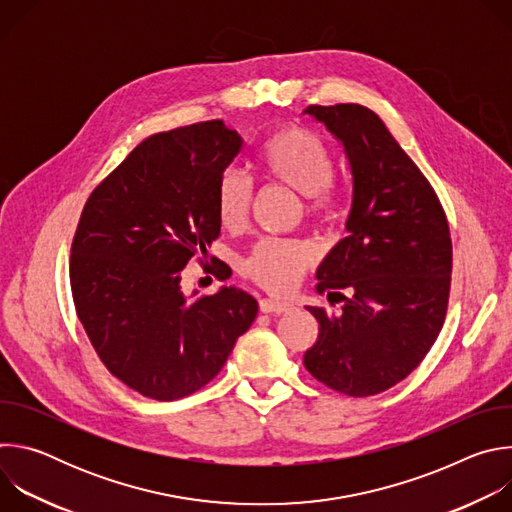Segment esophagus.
I'll return each instance as SVG.
<instances>
[{
  "label": "esophagus",
  "instance_id": "obj_1",
  "mask_svg": "<svg viewBox=\"0 0 512 512\" xmlns=\"http://www.w3.org/2000/svg\"><path fill=\"white\" fill-rule=\"evenodd\" d=\"M259 310L263 314H283V312L291 310V304L279 302V300H259Z\"/></svg>",
  "mask_w": 512,
  "mask_h": 512
}]
</instances>
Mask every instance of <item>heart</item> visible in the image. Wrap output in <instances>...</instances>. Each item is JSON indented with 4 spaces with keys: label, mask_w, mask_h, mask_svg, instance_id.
<instances>
[{
    "label": "heart",
    "mask_w": 512,
    "mask_h": 512,
    "mask_svg": "<svg viewBox=\"0 0 512 512\" xmlns=\"http://www.w3.org/2000/svg\"><path fill=\"white\" fill-rule=\"evenodd\" d=\"M261 176L306 198V212L314 218L330 216L340 202V186L334 180L336 160L330 145L314 131L287 125L273 131L257 156ZM253 202V186L247 176L227 170L216 184L214 208L223 229L243 231ZM316 263L314 249L300 241L263 239L241 261L247 279L269 294H289Z\"/></svg>",
    "instance_id": "heart-1"
}]
</instances>
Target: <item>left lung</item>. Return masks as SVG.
I'll use <instances>...</instances> for the list:
<instances>
[{
    "mask_svg": "<svg viewBox=\"0 0 512 512\" xmlns=\"http://www.w3.org/2000/svg\"><path fill=\"white\" fill-rule=\"evenodd\" d=\"M352 168L348 235L318 269L316 291L342 312L308 306L318 340L308 373L348 397L401 383L440 334L452 285V237L435 190L385 121L358 103L310 105Z\"/></svg>",
    "mask_w": 512,
    "mask_h": 512,
    "instance_id": "8db88e82",
    "label": "left lung"
}]
</instances>
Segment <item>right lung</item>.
Here are the masks:
<instances>
[{
	"instance_id": "right-lung-1",
	"label": "right lung",
	"mask_w": 512,
	"mask_h": 512,
	"mask_svg": "<svg viewBox=\"0 0 512 512\" xmlns=\"http://www.w3.org/2000/svg\"><path fill=\"white\" fill-rule=\"evenodd\" d=\"M241 143L221 119L143 137L81 212L70 247L77 316L105 369L148 399L212 381L257 316L243 289L188 300L180 285L221 235L216 184ZM208 271L225 279L223 261Z\"/></svg>"
}]
</instances>
